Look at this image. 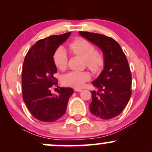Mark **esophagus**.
Instances as JSON below:
<instances>
[{
	"label": "esophagus",
	"instance_id": "obj_1",
	"mask_svg": "<svg viewBox=\"0 0 152 152\" xmlns=\"http://www.w3.org/2000/svg\"><path fill=\"white\" fill-rule=\"evenodd\" d=\"M74 91H76V92H81L82 89H81V88H74Z\"/></svg>",
	"mask_w": 152,
	"mask_h": 152
}]
</instances>
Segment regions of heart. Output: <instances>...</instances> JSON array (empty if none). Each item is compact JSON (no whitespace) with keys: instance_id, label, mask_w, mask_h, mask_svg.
Here are the masks:
<instances>
[{"instance_id":"obj_1","label":"heart","mask_w":152,"mask_h":152,"mask_svg":"<svg viewBox=\"0 0 152 152\" xmlns=\"http://www.w3.org/2000/svg\"><path fill=\"white\" fill-rule=\"evenodd\" d=\"M71 53L84 58L86 65L90 70L96 72L100 70L104 64V57L101 53L94 50V46L90 42L83 38H78L69 44ZM53 62L60 70L64 71L67 68L68 54L64 47H59L53 55ZM91 78L90 74L87 71H71L66 74L63 82L66 86L80 88Z\"/></svg>"}]
</instances>
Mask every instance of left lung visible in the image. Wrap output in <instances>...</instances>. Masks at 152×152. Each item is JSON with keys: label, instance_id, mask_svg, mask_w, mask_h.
I'll list each match as a JSON object with an SVG mask.
<instances>
[{"label": "left lung", "instance_id": "left-lung-1", "mask_svg": "<svg viewBox=\"0 0 152 152\" xmlns=\"http://www.w3.org/2000/svg\"><path fill=\"white\" fill-rule=\"evenodd\" d=\"M79 34L98 46L104 55V69L92 82L99 90L91 91V112L102 119L114 118L121 114L132 95L128 61L120 45L112 38L87 31H79Z\"/></svg>", "mask_w": 152, "mask_h": 152}]
</instances>
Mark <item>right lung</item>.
<instances>
[{
	"mask_svg": "<svg viewBox=\"0 0 152 152\" xmlns=\"http://www.w3.org/2000/svg\"><path fill=\"white\" fill-rule=\"evenodd\" d=\"M71 33L50 36L38 41L31 48L24 59L22 70L23 99L31 114L38 120L54 122L66 113L69 97L74 93L71 88H61L58 95L50 92L57 84L53 76L57 68L53 55L60 45Z\"/></svg>",
	"mask_w": 152,
	"mask_h": 152,
	"instance_id": "right-lung-1",
	"label": "right lung"
}]
</instances>
